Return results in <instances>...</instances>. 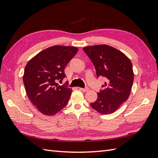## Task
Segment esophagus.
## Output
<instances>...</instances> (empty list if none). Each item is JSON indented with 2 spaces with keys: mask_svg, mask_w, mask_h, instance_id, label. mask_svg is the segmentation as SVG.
<instances>
[{
  "mask_svg": "<svg viewBox=\"0 0 158 158\" xmlns=\"http://www.w3.org/2000/svg\"><path fill=\"white\" fill-rule=\"evenodd\" d=\"M79 89L82 91V92H88V91L89 90V88H79Z\"/></svg>",
  "mask_w": 158,
  "mask_h": 158,
  "instance_id": "1",
  "label": "esophagus"
}]
</instances>
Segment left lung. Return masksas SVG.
I'll use <instances>...</instances> for the list:
<instances>
[{"mask_svg":"<svg viewBox=\"0 0 158 158\" xmlns=\"http://www.w3.org/2000/svg\"><path fill=\"white\" fill-rule=\"evenodd\" d=\"M83 51L93 63L98 77L107 79L91 106L99 113H113L130 95L134 81L131 61L123 52L107 45L85 47Z\"/></svg>","mask_w":158,"mask_h":158,"instance_id":"8db88e82","label":"left lung"}]
</instances>
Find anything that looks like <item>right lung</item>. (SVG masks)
<instances>
[{
    "label": "right lung",
    "instance_id": "right-lung-1",
    "mask_svg": "<svg viewBox=\"0 0 158 158\" xmlns=\"http://www.w3.org/2000/svg\"><path fill=\"white\" fill-rule=\"evenodd\" d=\"M75 47L55 45L47 48L29 60L23 76L26 92L38 111L45 115H54L69 102L72 89L60 85L66 77L64 69L77 53Z\"/></svg>",
    "mask_w": 158,
    "mask_h": 158
}]
</instances>
